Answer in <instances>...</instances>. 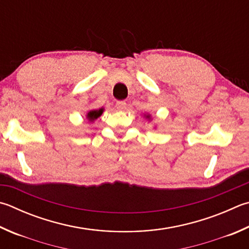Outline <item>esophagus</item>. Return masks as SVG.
<instances>
[{
    "instance_id": "34e87169",
    "label": "esophagus",
    "mask_w": 249,
    "mask_h": 249,
    "mask_svg": "<svg viewBox=\"0 0 249 249\" xmlns=\"http://www.w3.org/2000/svg\"><path fill=\"white\" fill-rule=\"evenodd\" d=\"M116 107L119 110H124L126 109V102L125 101H117L116 102Z\"/></svg>"
}]
</instances>
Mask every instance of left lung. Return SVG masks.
<instances>
[{
	"instance_id": "obj_1",
	"label": "left lung",
	"mask_w": 249,
	"mask_h": 249,
	"mask_svg": "<svg viewBox=\"0 0 249 249\" xmlns=\"http://www.w3.org/2000/svg\"><path fill=\"white\" fill-rule=\"evenodd\" d=\"M144 116H146V119H148V120H150V119H151L150 115H149V114H148V115H144Z\"/></svg>"
}]
</instances>
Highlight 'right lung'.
Wrapping results in <instances>:
<instances>
[{"instance_id": "obj_1", "label": "right lung", "mask_w": 249, "mask_h": 249, "mask_svg": "<svg viewBox=\"0 0 249 249\" xmlns=\"http://www.w3.org/2000/svg\"><path fill=\"white\" fill-rule=\"evenodd\" d=\"M102 112H103L102 107H101V109H99V110H91V111H89V112L87 113V119H88V121L93 122L94 120H97L98 117L102 114Z\"/></svg>"}]
</instances>
